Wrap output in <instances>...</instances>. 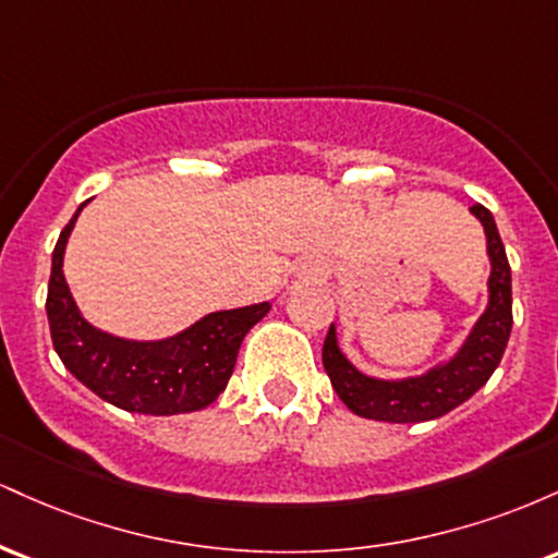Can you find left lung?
I'll use <instances>...</instances> for the list:
<instances>
[{
    "mask_svg": "<svg viewBox=\"0 0 558 558\" xmlns=\"http://www.w3.org/2000/svg\"><path fill=\"white\" fill-rule=\"evenodd\" d=\"M483 222L488 239L490 278L488 306L480 315L462 349L451 360L403 380H380L360 373L338 349L336 325L323 343V364L338 399L354 414L377 422H427L457 409L488 383L501 362L511 332V267L496 220L483 204L470 209Z\"/></svg>",
    "mask_w": 558,
    "mask_h": 558,
    "instance_id": "left-lung-1",
    "label": "left lung"
}]
</instances>
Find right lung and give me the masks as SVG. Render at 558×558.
I'll return each instance as SVG.
<instances>
[{"mask_svg": "<svg viewBox=\"0 0 558 558\" xmlns=\"http://www.w3.org/2000/svg\"><path fill=\"white\" fill-rule=\"evenodd\" d=\"M83 207L86 202L52 254L47 317L57 356L83 386L125 412L168 417L209 407L233 375L243 336L270 312V301L213 312L162 341H128L94 328L75 306L62 272L68 235Z\"/></svg>", "mask_w": 558, "mask_h": 558, "instance_id": "right-lung-1", "label": "right lung"}]
</instances>
